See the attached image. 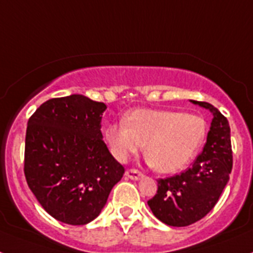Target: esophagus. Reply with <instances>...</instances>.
<instances>
[{
  "mask_svg": "<svg viewBox=\"0 0 253 253\" xmlns=\"http://www.w3.org/2000/svg\"><path fill=\"white\" fill-rule=\"evenodd\" d=\"M125 175L130 180H140L143 177V173L138 171V169H128V171L125 172Z\"/></svg>",
  "mask_w": 253,
  "mask_h": 253,
  "instance_id": "esophagus-1",
  "label": "esophagus"
}]
</instances>
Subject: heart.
I'll use <instances>...</instances> for the list:
<instances>
[{"mask_svg": "<svg viewBox=\"0 0 253 253\" xmlns=\"http://www.w3.org/2000/svg\"><path fill=\"white\" fill-rule=\"evenodd\" d=\"M207 134V122L200 115L138 109L126 116L125 123L106 126L105 140L120 162L137 154L146 144L144 154L152 169L175 173L193 162Z\"/></svg>", "mask_w": 253, "mask_h": 253, "instance_id": "obj_1", "label": "heart"}]
</instances>
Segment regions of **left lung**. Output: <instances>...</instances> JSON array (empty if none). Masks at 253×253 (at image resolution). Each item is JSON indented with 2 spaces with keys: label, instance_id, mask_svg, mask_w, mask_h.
Returning a JSON list of instances; mask_svg holds the SVG:
<instances>
[{
  "label": "left lung",
  "instance_id": "obj_1",
  "mask_svg": "<svg viewBox=\"0 0 253 253\" xmlns=\"http://www.w3.org/2000/svg\"><path fill=\"white\" fill-rule=\"evenodd\" d=\"M190 102L213 115L207 143L189 169L158 180L157 194L148 200L154 216L171 227H186L204 218L222 195L233 165L227 118L208 102Z\"/></svg>",
  "mask_w": 253,
  "mask_h": 253
}]
</instances>
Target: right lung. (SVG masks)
I'll return each mask as SVG.
<instances>
[{"label": "right lung", "mask_w": 253, "mask_h": 253, "mask_svg": "<svg viewBox=\"0 0 253 253\" xmlns=\"http://www.w3.org/2000/svg\"><path fill=\"white\" fill-rule=\"evenodd\" d=\"M104 102L84 95L50 99L28 122L26 182L46 213L84 225L99 216L124 167L102 140Z\"/></svg>", "instance_id": "1"}]
</instances>
